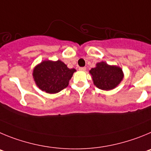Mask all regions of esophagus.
<instances>
[{
	"mask_svg": "<svg viewBox=\"0 0 151 151\" xmlns=\"http://www.w3.org/2000/svg\"><path fill=\"white\" fill-rule=\"evenodd\" d=\"M79 70H86V67H81V68H79Z\"/></svg>",
	"mask_w": 151,
	"mask_h": 151,
	"instance_id": "1",
	"label": "esophagus"
}]
</instances>
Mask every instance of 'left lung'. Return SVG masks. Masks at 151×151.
I'll return each mask as SVG.
<instances>
[{
  "label": "left lung",
  "instance_id": "8db88e82",
  "mask_svg": "<svg viewBox=\"0 0 151 151\" xmlns=\"http://www.w3.org/2000/svg\"><path fill=\"white\" fill-rule=\"evenodd\" d=\"M95 86L103 90L114 89L123 78V70L116 65H109L104 62L96 64L89 70Z\"/></svg>",
  "mask_w": 151,
  "mask_h": 151
}]
</instances>
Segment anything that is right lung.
<instances>
[{
	"instance_id": "obj_1",
	"label": "right lung",
	"mask_w": 151,
	"mask_h": 151,
	"mask_svg": "<svg viewBox=\"0 0 151 151\" xmlns=\"http://www.w3.org/2000/svg\"><path fill=\"white\" fill-rule=\"evenodd\" d=\"M75 71L60 60L43 61L34 68L33 77L39 89L54 94L67 87Z\"/></svg>"
}]
</instances>
